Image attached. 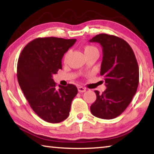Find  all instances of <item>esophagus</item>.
<instances>
[{
  "label": "esophagus",
  "instance_id": "esophagus-1",
  "mask_svg": "<svg viewBox=\"0 0 154 154\" xmlns=\"http://www.w3.org/2000/svg\"><path fill=\"white\" fill-rule=\"evenodd\" d=\"M85 90H86V89H85V88L82 87V86L78 87V91H79V92H85Z\"/></svg>",
  "mask_w": 154,
  "mask_h": 154
}]
</instances>
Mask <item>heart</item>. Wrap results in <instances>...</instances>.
Wrapping results in <instances>:
<instances>
[{
  "instance_id": "heart-1",
  "label": "heart",
  "mask_w": 154,
  "mask_h": 154,
  "mask_svg": "<svg viewBox=\"0 0 154 154\" xmlns=\"http://www.w3.org/2000/svg\"><path fill=\"white\" fill-rule=\"evenodd\" d=\"M94 51H98L97 49H96V48H94V47H93V46L88 45V46L85 47V48H84V52H85V53H87V52ZM69 51H67L66 53L64 54V62H66L67 59H68V57H69Z\"/></svg>"
}]
</instances>
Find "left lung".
Returning <instances> with one entry per match:
<instances>
[{"label": "left lung", "instance_id": "1", "mask_svg": "<svg viewBox=\"0 0 154 154\" xmlns=\"http://www.w3.org/2000/svg\"><path fill=\"white\" fill-rule=\"evenodd\" d=\"M103 48L101 76L106 89L102 94L94 92L96 100L90 106L91 113L98 118L111 119L125 111L137 92L139 82V66L131 47L118 36L99 34L90 40Z\"/></svg>", "mask_w": 154, "mask_h": 154}]
</instances>
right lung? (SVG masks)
<instances>
[{
	"label": "right lung",
	"mask_w": 154,
	"mask_h": 154,
	"mask_svg": "<svg viewBox=\"0 0 154 154\" xmlns=\"http://www.w3.org/2000/svg\"><path fill=\"white\" fill-rule=\"evenodd\" d=\"M76 39L36 38L24 47L18 59L19 85L30 107L44 121L60 123L69 116L72 99L78 92L75 85H58L52 79L62 69L64 54Z\"/></svg>",
	"instance_id": "obj_1"
}]
</instances>
